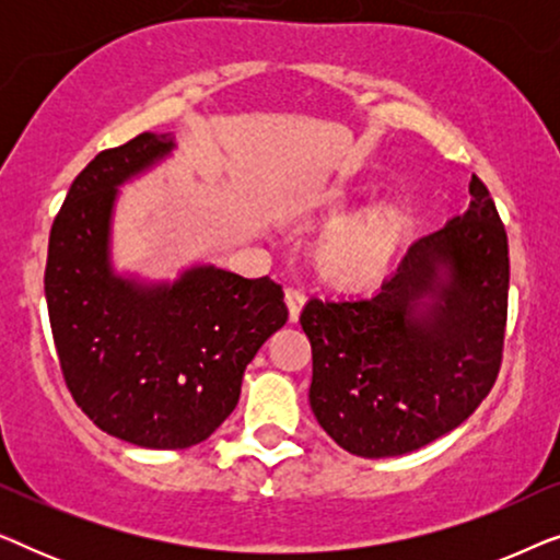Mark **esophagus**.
<instances>
[{
  "mask_svg": "<svg viewBox=\"0 0 560 560\" xmlns=\"http://www.w3.org/2000/svg\"><path fill=\"white\" fill-rule=\"evenodd\" d=\"M285 303H288L290 320H298V318H301V311H303V303H305V293L301 288H288L285 290Z\"/></svg>",
  "mask_w": 560,
  "mask_h": 560,
  "instance_id": "34e87169",
  "label": "esophagus"
}]
</instances>
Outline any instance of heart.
<instances>
[{"mask_svg":"<svg viewBox=\"0 0 560 560\" xmlns=\"http://www.w3.org/2000/svg\"><path fill=\"white\" fill-rule=\"evenodd\" d=\"M354 206V190L331 186L305 194L295 213L311 221H336ZM405 213L395 203H377L339 221L316 244V270L336 288H366L393 265L405 236Z\"/></svg>","mask_w":560,"mask_h":560,"instance_id":"obj_1","label":"heart"}]
</instances>
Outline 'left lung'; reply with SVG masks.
Here are the masks:
<instances>
[{"instance_id": "8db88e82", "label": "left lung", "mask_w": 560, "mask_h": 560, "mask_svg": "<svg viewBox=\"0 0 560 560\" xmlns=\"http://www.w3.org/2000/svg\"><path fill=\"white\" fill-rule=\"evenodd\" d=\"M464 217L410 244L374 295L311 298V410L343 451L402 456L479 408L502 364L508 232L471 175Z\"/></svg>"}]
</instances>
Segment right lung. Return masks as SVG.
<instances>
[{
  "label": "right lung",
  "mask_w": 560,
  "mask_h": 560,
  "mask_svg": "<svg viewBox=\"0 0 560 560\" xmlns=\"http://www.w3.org/2000/svg\"><path fill=\"white\" fill-rule=\"evenodd\" d=\"M175 148L142 132L75 175L50 229L45 301L73 400L114 439L188 448L240 402L257 349L285 326L282 288L213 265L175 282L127 280L109 259L117 188Z\"/></svg>",
  "instance_id": "right-lung-1"
}]
</instances>
